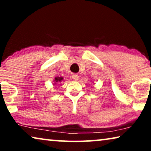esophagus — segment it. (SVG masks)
Masks as SVG:
<instances>
[{
    "label": "esophagus",
    "instance_id": "1",
    "mask_svg": "<svg viewBox=\"0 0 151 151\" xmlns=\"http://www.w3.org/2000/svg\"><path fill=\"white\" fill-rule=\"evenodd\" d=\"M72 78H73V80H78V78H79V76H78V74L74 73V74H73V75H72Z\"/></svg>",
    "mask_w": 151,
    "mask_h": 151
}]
</instances>
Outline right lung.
Returning a JSON list of instances; mask_svg holds the SVG:
<instances>
[{"label":"right lung","instance_id":"right-lung-1","mask_svg":"<svg viewBox=\"0 0 151 151\" xmlns=\"http://www.w3.org/2000/svg\"><path fill=\"white\" fill-rule=\"evenodd\" d=\"M63 78L62 77H55V80H54V82H55V84L56 83H58V82H61L62 80H63Z\"/></svg>","mask_w":151,"mask_h":151}]
</instances>
